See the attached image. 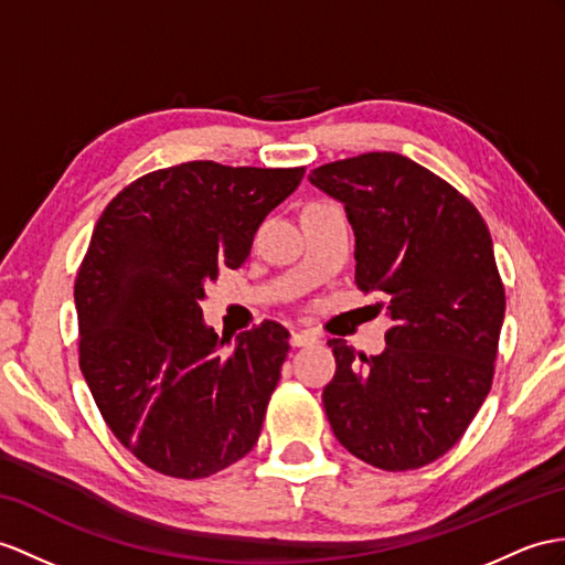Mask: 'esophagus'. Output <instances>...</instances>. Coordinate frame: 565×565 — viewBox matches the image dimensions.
Here are the masks:
<instances>
[{"mask_svg": "<svg viewBox=\"0 0 565 565\" xmlns=\"http://www.w3.org/2000/svg\"><path fill=\"white\" fill-rule=\"evenodd\" d=\"M290 342L292 348H307V345H313V342H319V335L311 333V330H297V333H292Z\"/></svg>", "mask_w": 565, "mask_h": 565, "instance_id": "34e87169", "label": "esophagus"}]
</instances>
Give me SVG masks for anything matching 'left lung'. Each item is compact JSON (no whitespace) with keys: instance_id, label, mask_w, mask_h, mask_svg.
Wrapping results in <instances>:
<instances>
[{"instance_id":"8db88e82","label":"left lung","mask_w":565,"mask_h":565,"mask_svg":"<svg viewBox=\"0 0 565 565\" xmlns=\"http://www.w3.org/2000/svg\"><path fill=\"white\" fill-rule=\"evenodd\" d=\"M309 182L345 205L354 280L391 321L381 354L328 340L330 429L354 458L417 470L460 441L491 388L505 311L491 235L470 201L405 156L328 162Z\"/></svg>"}]
</instances>
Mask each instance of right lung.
<instances>
[{"instance_id":"right-lung-1","label":"right lung","mask_w":565,"mask_h":565,"mask_svg":"<svg viewBox=\"0 0 565 565\" xmlns=\"http://www.w3.org/2000/svg\"><path fill=\"white\" fill-rule=\"evenodd\" d=\"M301 177L182 162L136 179L95 225L74 287L81 371L150 470L203 479L256 446L290 333L266 321L225 352L201 301L217 268L249 258L258 225Z\"/></svg>"}]
</instances>
